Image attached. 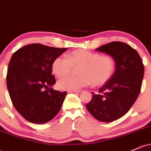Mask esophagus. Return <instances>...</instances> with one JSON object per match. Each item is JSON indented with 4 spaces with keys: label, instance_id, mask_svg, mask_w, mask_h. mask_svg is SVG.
<instances>
[{
    "label": "esophagus",
    "instance_id": "esophagus-1",
    "mask_svg": "<svg viewBox=\"0 0 151 151\" xmlns=\"http://www.w3.org/2000/svg\"><path fill=\"white\" fill-rule=\"evenodd\" d=\"M80 91H68V93H79Z\"/></svg>",
    "mask_w": 151,
    "mask_h": 151
}]
</instances>
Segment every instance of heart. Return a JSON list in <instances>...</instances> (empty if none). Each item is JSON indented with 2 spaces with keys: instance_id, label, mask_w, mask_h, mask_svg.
<instances>
[{
  "instance_id": "heart-1",
  "label": "heart",
  "mask_w": 151,
  "mask_h": 151,
  "mask_svg": "<svg viewBox=\"0 0 151 151\" xmlns=\"http://www.w3.org/2000/svg\"><path fill=\"white\" fill-rule=\"evenodd\" d=\"M72 67H79L78 77H65L60 79L58 86L62 90L77 91L91 84L102 86L113 76L116 68L114 59L110 55L77 50L67 55V58L58 57L52 65V71L57 77L70 73Z\"/></svg>"
}]
</instances>
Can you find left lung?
Listing matches in <instances>:
<instances>
[{
    "instance_id": "8db88e82",
    "label": "left lung",
    "mask_w": 151,
    "mask_h": 151,
    "mask_svg": "<svg viewBox=\"0 0 151 151\" xmlns=\"http://www.w3.org/2000/svg\"><path fill=\"white\" fill-rule=\"evenodd\" d=\"M116 62L113 76L93 94L86 107L96 119L111 122L129 111L141 91L144 66L138 52L124 42H112L96 48Z\"/></svg>"
}]
</instances>
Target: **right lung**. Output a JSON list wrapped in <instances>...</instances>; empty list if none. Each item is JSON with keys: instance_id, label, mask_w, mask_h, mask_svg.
<instances>
[{"instance_id": "obj_1", "label": "right lung", "mask_w": 151, "mask_h": 151, "mask_svg": "<svg viewBox=\"0 0 151 151\" xmlns=\"http://www.w3.org/2000/svg\"><path fill=\"white\" fill-rule=\"evenodd\" d=\"M67 51L41 44H30L17 50L8 65L7 87L15 109L27 121L45 124L60 110L67 93L54 90L52 75L55 58Z\"/></svg>"}]
</instances>
